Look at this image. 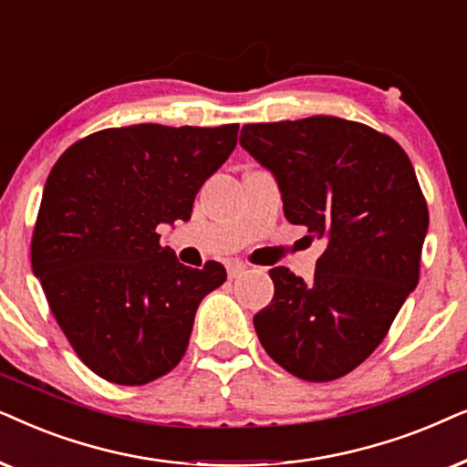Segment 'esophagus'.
Masks as SVG:
<instances>
[{
	"instance_id": "1",
	"label": "esophagus",
	"mask_w": 467,
	"mask_h": 467,
	"mask_svg": "<svg viewBox=\"0 0 467 467\" xmlns=\"http://www.w3.org/2000/svg\"><path fill=\"white\" fill-rule=\"evenodd\" d=\"M245 271H247V266H245L244 263H239V260H234V263H230V265H228V277H230V279H234V277L244 275Z\"/></svg>"
}]
</instances>
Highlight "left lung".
I'll return each instance as SVG.
<instances>
[{
    "label": "left lung",
    "instance_id": "8db88e82",
    "mask_svg": "<svg viewBox=\"0 0 467 467\" xmlns=\"http://www.w3.org/2000/svg\"><path fill=\"white\" fill-rule=\"evenodd\" d=\"M241 147L275 175L288 222L327 239L312 284L269 271L260 344L301 380H337L382 344L419 284L429 211L412 161L390 136L328 115L247 123Z\"/></svg>",
    "mask_w": 467,
    "mask_h": 467
}]
</instances>
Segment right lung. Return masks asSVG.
<instances>
[{
	"mask_svg": "<svg viewBox=\"0 0 467 467\" xmlns=\"http://www.w3.org/2000/svg\"><path fill=\"white\" fill-rule=\"evenodd\" d=\"M239 123L107 128L61 153L47 179L31 266L78 358L104 380L140 387L175 369L202 296L226 282L160 245L190 220L202 183L237 147Z\"/></svg>",
	"mask_w": 467,
	"mask_h": 467,
	"instance_id": "obj_1",
	"label": "right lung"
}]
</instances>
